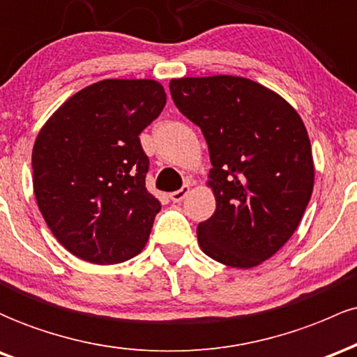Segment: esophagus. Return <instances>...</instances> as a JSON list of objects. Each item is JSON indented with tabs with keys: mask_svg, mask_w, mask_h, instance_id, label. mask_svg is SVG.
<instances>
[{
	"mask_svg": "<svg viewBox=\"0 0 357 357\" xmlns=\"http://www.w3.org/2000/svg\"><path fill=\"white\" fill-rule=\"evenodd\" d=\"M189 192H190V187H189V185H183L182 189H178V190L172 192V194H170V199L174 200V202H180V200H182V199H185V195L189 194Z\"/></svg>",
	"mask_w": 357,
	"mask_h": 357,
	"instance_id": "esophagus-1",
	"label": "esophagus"
}]
</instances>
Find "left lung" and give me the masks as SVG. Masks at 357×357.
<instances>
[{
  "label": "left lung",
  "mask_w": 357,
  "mask_h": 357,
  "mask_svg": "<svg viewBox=\"0 0 357 357\" xmlns=\"http://www.w3.org/2000/svg\"><path fill=\"white\" fill-rule=\"evenodd\" d=\"M170 94L209 146L215 212L197 226L215 261L253 268L291 238L314 190V160L297 111L236 75L172 79Z\"/></svg>",
  "instance_id": "1"
}]
</instances>
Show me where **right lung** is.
Instances as JSON below:
<instances>
[{
	"instance_id": "right-lung-1",
	"label": "right lung",
	"mask_w": 357,
	"mask_h": 357,
	"mask_svg": "<svg viewBox=\"0 0 357 357\" xmlns=\"http://www.w3.org/2000/svg\"><path fill=\"white\" fill-rule=\"evenodd\" d=\"M167 102L150 79H106L50 116L31 153L38 209L57 241L84 261L113 265L145 248L162 209L145 178L139 133Z\"/></svg>"
}]
</instances>
